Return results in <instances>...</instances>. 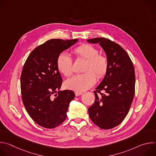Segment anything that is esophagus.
Wrapping results in <instances>:
<instances>
[{
  "instance_id": "34e87169",
  "label": "esophagus",
  "mask_w": 156,
  "mask_h": 156,
  "mask_svg": "<svg viewBox=\"0 0 156 156\" xmlns=\"http://www.w3.org/2000/svg\"><path fill=\"white\" fill-rule=\"evenodd\" d=\"M75 96H78L81 95V94H82V93H81V92H78V91H76V92L75 93Z\"/></svg>"
}]
</instances>
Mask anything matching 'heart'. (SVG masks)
Returning <instances> with one entry per match:
<instances>
[{"label": "heart", "mask_w": 156, "mask_h": 156, "mask_svg": "<svg viewBox=\"0 0 156 156\" xmlns=\"http://www.w3.org/2000/svg\"><path fill=\"white\" fill-rule=\"evenodd\" d=\"M74 53L86 60L82 74L73 76L66 80L65 87L75 91L82 92L91 88L96 83L97 77L103 78L108 69V60L104 54H99L98 49L90 44H83L75 48ZM58 70L65 76H70L73 72L72 59L65 52L60 53L57 58Z\"/></svg>", "instance_id": "heart-1"}]
</instances>
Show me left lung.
<instances>
[{"label":"left lung","instance_id":"1","mask_svg":"<svg viewBox=\"0 0 156 156\" xmlns=\"http://www.w3.org/2000/svg\"><path fill=\"white\" fill-rule=\"evenodd\" d=\"M87 41L99 43L108 60V71L94 91L95 101L88 108L89 116L99 128H113L125 119L134 98V66L126 52L115 42L104 37L90 39Z\"/></svg>","mask_w":156,"mask_h":156}]
</instances>
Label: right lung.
I'll return each instance as SVG.
<instances>
[{"mask_svg": "<svg viewBox=\"0 0 156 156\" xmlns=\"http://www.w3.org/2000/svg\"><path fill=\"white\" fill-rule=\"evenodd\" d=\"M76 41L50 39L36 48L24 64L20 77L22 101L31 118L44 128H54L62 123L75 97L73 91H59L62 78L56 62L58 55Z\"/></svg>", "mask_w": 156, "mask_h": 156, "instance_id": "add662e5", "label": "right lung"}]
</instances>
